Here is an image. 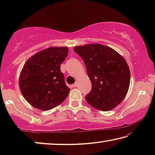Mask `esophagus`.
Returning <instances> with one entry per match:
<instances>
[{"label": "esophagus", "mask_w": 155, "mask_h": 155, "mask_svg": "<svg viewBox=\"0 0 155 155\" xmlns=\"http://www.w3.org/2000/svg\"><path fill=\"white\" fill-rule=\"evenodd\" d=\"M72 86V87H77V86H78V83L77 82H75V83L73 84Z\"/></svg>", "instance_id": "34e87169"}]
</instances>
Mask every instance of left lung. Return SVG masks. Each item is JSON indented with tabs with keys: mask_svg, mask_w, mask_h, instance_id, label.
<instances>
[{
	"mask_svg": "<svg viewBox=\"0 0 155 155\" xmlns=\"http://www.w3.org/2000/svg\"><path fill=\"white\" fill-rule=\"evenodd\" d=\"M91 83L85 99L100 111H107L121 103L130 85V70L125 59L114 49L99 44L76 46Z\"/></svg>",
	"mask_w": 155,
	"mask_h": 155,
	"instance_id": "8db88e82",
	"label": "left lung"
}]
</instances>
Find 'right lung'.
<instances>
[{
    "mask_svg": "<svg viewBox=\"0 0 155 155\" xmlns=\"http://www.w3.org/2000/svg\"><path fill=\"white\" fill-rule=\"evenodd\" d=\"M68 47H50L28 59L21 71L19 87L28 103L48 111L59 105L69 94L60 66L68 56Z\"/></svg>",
    "mask_w": 155,
    "mask_h": 155,
    "instance_id": "1",
    "label": "right lung"
}]
</instances>
